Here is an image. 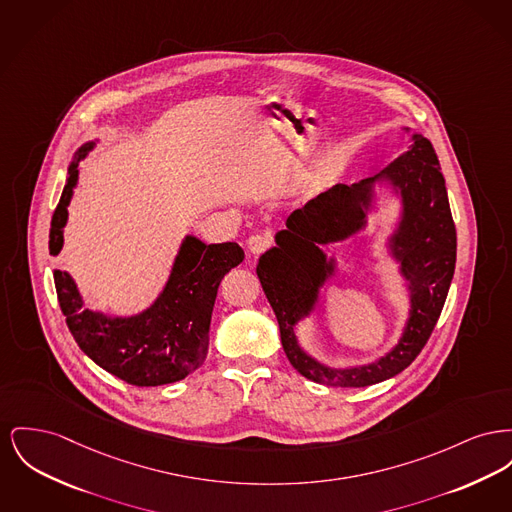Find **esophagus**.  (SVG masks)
<instances>
[{
  "instance_id": "obj_1",
  "label": "esophagus",
  "mask_w": 512,
  "mask_h": 512,
  "mask_svg": "<svg viewBox=\"0 0 512 512\" xmlns=\"http://www.w3.org/2000/svg\"><path fill=\"white\" fill-rule=\"evenodd\" d=\"M272 245L271 236L267 234H255L247 240V249L253 253V255H261L265 253Z\"/></svg>"
}]
</instances>
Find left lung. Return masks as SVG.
Returning <instances> with one entry per match:
<instances>
[{"label": "left lung", "instance_id": "left-lung-1", "mask_svg": "<svg viewBox=\"0 0 512 512\" xmlns=\"http://www.w3.org/2000/svg\"><path fill=\"white\" fill-rule=\"evenodd\" d=\"M383 176L400 187L404 216L392 238L394 255L410 280L412 311L396 348L371 365L331 369L309 358L296 340L294 325L313 309L319 286L332 272L321 243L340 241L360 230L371 199V181L336 183L286 220L278 247L261 259L257 276L280 327L286 358L303 377L331 387H367L398 375L418 358L437 325L456 265V228L445 178L429 139L414 135Z\"/></svg>", "mask_w": 512, "mask_h": 512}]
</instances>
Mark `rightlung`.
Masks as SVG:
<instances>
[{"mask_svg":"<svg viewBox=\"0 0 512 512\" xmlns=\"http://www.w3.org/2000/svg\"><path fill=\"white\" fill-rule=\"evenodd\" d=\"M92 145L81 147L69 166L67 183L52 216L50 255L63 247L67 205L79 178V162ZM243 261L234 241L205 245L187 238L172 276L151 309L129 319H108L83 309V300L67 272L54 271L65 323L79 348L96 365L135 387H158L185 379L209 354V329L218 286L226 272Z\"/></svg>","mask_w":512,"mask_h":512,"instance_id":"obj_1","label":"right lung"}]
</instances>
